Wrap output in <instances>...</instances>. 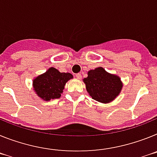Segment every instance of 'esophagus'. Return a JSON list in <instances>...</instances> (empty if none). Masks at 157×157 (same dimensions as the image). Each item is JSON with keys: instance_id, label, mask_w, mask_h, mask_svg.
I'll return each mask as SVG.
<instances>
[{"instance_id": "esophagus-1", "label": "esophagus", "mask_w": 157, "mask_h": 157, "mask_svg": "<svg viewBox=\"0 0 157 157\" xmlns=\"http://www.w3.org/2000/svg\"><path fill=\"white\" fill-rule=\"evenodd\" d=\"M75 76H76V77H77V79H79V80L82 78V76H81V74H80V73H77V74L75 75Z\"/></svg>"}]
</instances>
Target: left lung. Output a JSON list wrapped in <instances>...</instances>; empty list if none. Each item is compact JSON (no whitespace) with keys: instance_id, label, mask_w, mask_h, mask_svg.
<instances>
[{"instance_id":"8db88e82","label":"left lung","mask_w":157,"mask_h":157,"mask_svg":"<svg viewBox=\"0 0 157 157\" xmlns=\"http://www.w3.org/2000/svg\"><path fill=\"white\" fill-rule=\"evenodd\" d=\"M83 80L90 96L103 103L113 101L119 95L122 88L119 77L107 73L102 67L88 71V77Z\"/></svg>"}]
</instances>
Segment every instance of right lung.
I'll use <instances>...</instances> for the list:
<instances>
[{
	"label": "right lung",
	"mask_w": 157,
	"mask_h": 157,
	"mask_svg": "<svg viewBox=\"0 0 157 157\" xmlns=\"http://www.w3.org/2000/svg\"><path fill=\"white\" fill-rule=\"evenodd\" d=\"M73 78L69 73H60L54 67H50L46 73L33 80V88L38 96L45 101L58 99L63 92L68 80Z\"/></svg>",
	"instance_id": "1"
}]
</instances>
